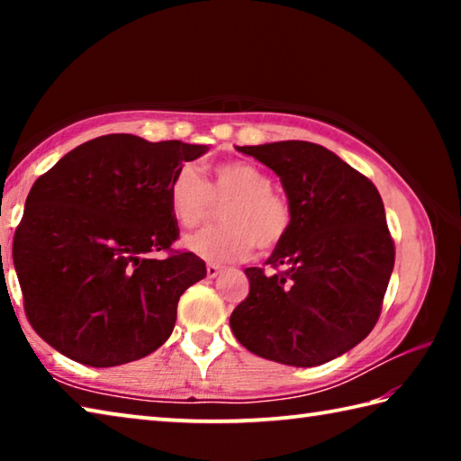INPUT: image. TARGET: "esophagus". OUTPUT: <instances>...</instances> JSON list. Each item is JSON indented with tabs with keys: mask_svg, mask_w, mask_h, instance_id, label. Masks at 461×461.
Wrapping results in <instances>:
<instances>
[{
	"mask_svg": "<svg viewBox=\"0 0 461 461\" xmlns=\"http://www.w3.org/2000/svg\"><path fill=\"white\" fill-rule=\"evenodd\" d=\"M220 272H221L220 264H215V262H209V264H207V276H209V278H215L217 275H220Z\"/></svg>",
	"mask_w": 461,
	"mask_h": 461,
	"instance_id": "34e87169",
	"label": "esophagus"
}]
</instances>
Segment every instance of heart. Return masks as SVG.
Here are the masks:
<instances>
[{
    "instance_id": "b5f03b06",
    "label": "heart",
    "mask_w": 461,
    "mask_h": 461,
    "mask_svg": "<svg viewBox=\"0 0 461 461\" xmlns=\"http://www.w3.org/2000/svg\"><path fill=\"white\" fill-rule=\"evenodd\" d=\"M272 176L246 160H228L209 170L203 181L193 165L176 168L168 183L170 213L183 228H197L213 213V203L223 225L207 228L185 240L193 254L205 260L231 262L252 252L276 248L293 225V209L278 194Z\"/></svg>"
}]
</instances>
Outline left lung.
Here are the masks:
<instances>
[{
  "label": "left lung",
  "mask_w": 461,
  "mask_h": 461,
  "mask_svg": "<svg viewBox=\"0 0 461 461\" xmlns=\"http://www.w3.org/2000/svg\"><path fill=\"white\" fill-rule=\"evenodd\" d=\"M275 170L293 225L267 264L246 268L249 293L230 317L236 339L267 360L311 368L357 346L376 325L394 267L380 193L327 148L241 146ZM283 267V271H278Z\"/></svg>",
  "instance_id": "left-lung-1"
}]
</instances>
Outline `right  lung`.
Masks as SVG:
<instances>
[{"label": "right lung", "instance_id": "add662e5", "mask_svg": "<svg viewBox=\"0 0 461 461\" xmlns=\"http://www.w3.org/2000/svg\"><path fill=\"white\" fill-rule=\"evenodd\" d=\"M205 152L181 140L107 134L36 178L12 256L28 321L57 352L109 368L168 339L178 299L207 275L199 256L173 249L168 183ZM154 251L167 258L150 259Z\"/></svg>", "mask_w": 461, "mask_h": 461}]
</instances>
